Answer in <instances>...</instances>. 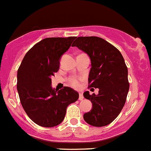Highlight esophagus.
<instances>
[{
    "label": "esophagus",
    "instance_id": "1",
    "mask_svg": "<svg viewBox=\"0 0 151 151\" xmlns=\"http://www.w3.org/2000/svg\"><path fill=\"white\" fill-rule=\"evenodd\" d=\"M83 99H84V96H83V93H80V96H79V99H80V101H82V100H83Z\"/></svg>",
    "mask_w": 151,
    "mask_h": 151
}]
</instances>
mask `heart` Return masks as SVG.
Instances as JSON below:
<instances>
[{
  "instance_id": "b5f03b06",
  "label": "heart",
  "mask_w": 151,
  "mask_h": 151,
  "mask_svg": "<svg viewBox=\"0 0 151 151\" xmlns=\"http://www.w3.org/2000/svg\"><path fill=\"white\" fill-rule=\"evenodd\" d=\"M69 83H70V84H71V85H72V86L74 87V88H78V87L80 86L79 80H77V79H76V78L71 79L69 81Z\"/></svg>"
}]
</instances>
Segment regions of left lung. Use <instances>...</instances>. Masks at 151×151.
<instances>
[{
    "mask_svg": "<svg viewBox=\"0 0 151 151\" xmlns=\"http://www.w3.org/2000/svg\"><path fill=\"white\" fill-rule=\"evenodd\" d=\"M72 45L90 57L89 88H99L98 95H90L89 91L83 93L93 105L83 118L91 126H106L121 112L129 92L128 68L124 59L116 47L97 36H80Z\"/></svg>",
    "mask_w": 151,
    "mask_h": 151,
    "instance_id": "8db88e82",
    "label": "left lung"
}]
</instances>
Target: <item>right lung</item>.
<instances>
[{
    "mask_svg": "<svg viewBox=\"0 0 151 151\" xmlns=\"http://www.w3.org/2000/svg\"><path fill=\"white\" fill-rule=\"evenodd\" d=\"M76 37L46 38L25 54L17 71L18 94L28 116L43 127H53L63 121L66 108L78 99L69 87L58 91L51 77L58 71L60 60Z\"/></svg>",
    "mask_w": 151,
    "mask_h": 151,
    "instance_id": "obj_1",
    "label": "right lung"
}]
</instances>
